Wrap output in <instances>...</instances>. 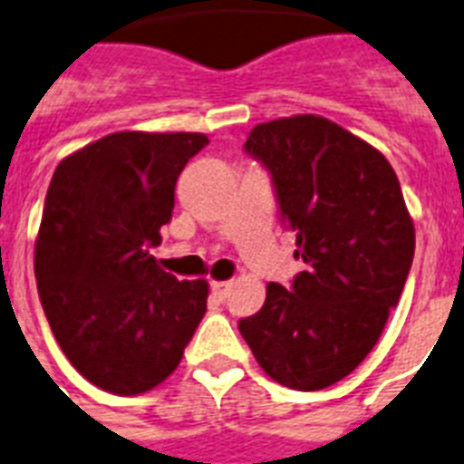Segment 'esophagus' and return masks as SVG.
Segmentation results:
<instances>
[{"label":"esophagus","mask_w":464,"mask_h":464,"mask_svg":"<svg viewBox=\"0 0 464 464\" xmlns=\"http://www.w3.org/2000/svg\"><path fill=\"white\" fill-rule=\"evenodd\" d=\"M229 282H210V292H213V296L218 298V301H225L229 294Z\"/></svg>","instance_id":"34e87169"}]
</instances>
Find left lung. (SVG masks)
<instances>
[{
  "mask_svg": "<svg viewBox=\"0 0 464 464\" xmlns=\"http://www.w3.org/2000/svg\"><path fill=\"white\" fill-rule=\"evenodd\" d=\"M244 151L273 178L279 220L296 235L304 273L239 320L275 382L317 392L365 361L398 305L415 256V227L389 160L320 116L260 122Z\"/></svg>",
  "mask_w": 464,
  "mask_h": 464,
  "instance_id": "8db88e82",
  "label": "left lung"
}]
</instances>
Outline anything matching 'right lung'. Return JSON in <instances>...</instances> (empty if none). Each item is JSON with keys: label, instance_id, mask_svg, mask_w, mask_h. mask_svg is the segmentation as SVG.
I'll list each match as a JSON object with an SVG mask.
<instances>
[{"label": "right lung", "instance_id": "add662e5", "mask_svg": "<svg viewBox=\"0 0 464 464\" xmlns=\"http://www.w3.org/2000/svg\"><path fill=\"white\" fill-rule=\"evenodd\" d=\"M208 144L198 132H113L59 163L49 182L34 279L61 351L118 396L179 365L206 313V279L160 270L149 248L170 223L175 185Z\"/></svg>", "mask_w": 464, "mask_h": 464}]
</instances>
